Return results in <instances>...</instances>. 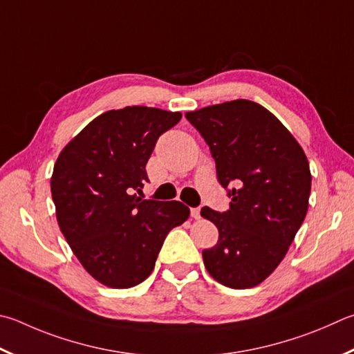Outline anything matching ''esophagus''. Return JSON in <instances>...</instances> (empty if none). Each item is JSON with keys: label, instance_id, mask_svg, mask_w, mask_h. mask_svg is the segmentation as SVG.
<instances>
[{"label": "esophagus", "instance_id": "34e87169", "mask_svg": "<svg viewBox=\"0 0 354 354\" xmlns=\"http://www.w3.org/2000/svg\"><path fill=\"white\" fill-rule=\"evenodd\" d=\"M190 215H192V218H195V220H199V218H201V210H199L198 207L196 209H192L190 210Z\"/></svg>", "mask_w": 354, "mask_h": 354}]
</instances>
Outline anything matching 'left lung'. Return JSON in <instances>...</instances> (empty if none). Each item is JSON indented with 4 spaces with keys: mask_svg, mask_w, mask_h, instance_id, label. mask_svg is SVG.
Here are the masks:
<instances>
[{
    "mask_svg": "<svg viewBox=\"0 0 354 354\" xmlns=\"http://www.w3.org/2000/svg\"><path fill=\"white\" fill-rule=\"evenodd\" d=\"M185 118L210 147L218 181L232 198L223 214L201 209L220 234L214 248L203 250L204 266L224 286L254 288L285 259L306 216L311 171L305 151L271 111L250 100Z\"/></svg>",
    "mask_w": 354,
    "mask_h": 354,
    "instance_id": "left-lung-1",
    "label": "left lung"
}]
</instances>
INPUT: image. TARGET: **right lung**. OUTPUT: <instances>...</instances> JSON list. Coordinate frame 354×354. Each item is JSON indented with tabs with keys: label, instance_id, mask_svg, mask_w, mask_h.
Instances as JSON below:
<instances>
[{
	"label": "right lung",
	"instance_id": "add662e5",
	"mask_svg": "<svg viewBox=\"0 0 354 354\" xmlns=\"http://www.w3.org/2000/svg\"><path fill=\"white\" fill-rule=\"evenodd\" d=\"M183 114L125 106L100 114L55 160L50 194L62 234L85 271L114 289L136 286L155 269L167 234L190 209L142 199L145 165L158 138Z\"/></svg>",
	"mask_w": 354,
	"mask_h": 354
}]
</instances>
